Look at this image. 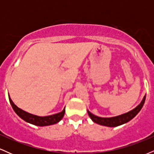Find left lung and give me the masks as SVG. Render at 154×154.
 <instances>
[{"instance_id":"8db88e82","label":"left lung","mask_w":154,"mask_h":154,"mask_svg":"<svg viewBox=\"0 0 154 154\" xmlns=\"http://www.w3.org/2000/svg\"><path fill=\"white\" fill-rule=\"evenodd\" d=\"M145 100H146V95L143 97V98L140 103L137 106H136L135 109L128 111V112L125 113V114H121V115L113 116V117H100V116H95L94 114H93L88 110V115L91 117V119L93 120L95 123L98 124V125H103V126L114 128V127L119 126V125H123V124L128 122L129 121H130V120L133 119V118L138 114L139 111L141 110L142 107L143 106Z\"/></svg>"}]
</instances>
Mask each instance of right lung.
I'll return each instance as SVG.
<instances>
[{
  "instance_id": "right-lung-1",
  "label": "right lung",
  "mask_w": 154,
  "mask_h": 154,
  "mask_svg": "<svg viewBox=\"0 0 154 154\" xmlns=\"http://www.w3.org/2000/svg\"><path fill=\"white\" fill-rule=\"evenodd\" d=\"M8 98L12 108L14 111H15L16 114L18 115L21 119L26 122L28 123H30L32 125H36V126L43 127V126H48V125H52L54 124L58 123L61 120L63 116L65 114V108L63 109L62 111L58 113V114H53V115L46 116H39L34 114H29L26 111L19 109L17 106L14 103L12 100L11 99L9 95H8Z\"/></svg>"
}]
</instances>
